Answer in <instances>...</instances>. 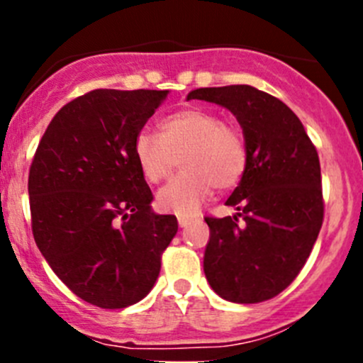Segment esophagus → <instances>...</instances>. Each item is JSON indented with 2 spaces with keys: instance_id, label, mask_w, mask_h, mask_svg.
Listing matches in <instances>:
<instances>
[{
  "instance_id": "34e87169",
  "label": "esophagus",
  "mask_w": 363,
  "mask_h": 363,
  "mask_svg": "<svg viewBox=\"0 0 363 363\" xmlns=\"http://www.w3.org/2000/svg\"><path fill=\"white\" fill-rule=\"evenodd\" d=\"M177 221H179V226H181V228H186V226L191 225V218H188V216H179Z\"/></svg>"
}]
</instances>
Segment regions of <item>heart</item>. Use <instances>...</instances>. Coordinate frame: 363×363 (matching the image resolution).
I'll use <instances>...</instances> for the list:
<instances>
[{"mask_svg": "<svg viewBox=\"0 0 363 363\" xmlns=\"http://www.w3.org/2000/svg\"><path fill=\"white\" fill-rule=\"evenodd\" d=\"M138 168L149 182L170 175L181 161V174L158 191V205L179 216L193 214L212 188H232L246 170L247 151L240 131L221 123L211 111L182 108L160 121V135L138 131L133 140Z\"/></svg>", "mask_w": 363, "mask_h": 363, "instance_id": "1", "label": "heart"}]
</instances>
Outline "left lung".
<instances>
[{"label": "left lung", "instance_id": "obj_1", "mask_svg": "<svg viewBox=\"0 0 363 363\" xmlns=\"http://www.w3.org/2000/svg\"><path fill=\"white\" fill-rule=\"evenodd\" d=\"M188 100L228 108L247 151L242 179L226 200L239 212L205 218L211 230L205 277L230 302L272 298L298 276L323 223L316 147L290 107L252 86L200 87Z\"/></svg>", "mask_w": 363, "mask_h": 363}]
</instances>
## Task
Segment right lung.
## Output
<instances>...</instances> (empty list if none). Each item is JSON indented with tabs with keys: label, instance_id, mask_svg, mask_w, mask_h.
Returning <instances> with one entry per match:
<instances>
[{
	"label": "right lung",
	"instance_id": "1",
	"mask_svg": "<svg viewBox=\"0 0 363 363\" xmlns=\"http://www.w3.org/2000/svg\"><path fill=\"white\" fill-rule=\"evenodd\" d=\"M168 91L94 89L47 126L29 168L40 252L77 296L121 309L155 286L177 218L152 211L133 140Z\"/></svg>",
	"mask_w": 363,
	"mask_h": 363
}]
</instances>
